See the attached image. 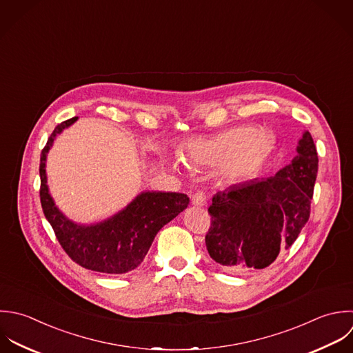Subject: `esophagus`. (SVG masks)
<instances>
[{"label": "esophagus", "instance_id": "esophagus-1", "mask_svg": "<svg viewBox=\"0 0 353 353\" xmlns=\"http://www.w3.org/2000/svg\"><path fill=\"white\" fill-rule=\"evenodd\" d=\"M191 202H192V205H195V206H203V205L206 203V195H205V192H202V191L195 192V194L192 195V198H191Z\"/></svg>", "mask_w": 353, "mask_h": 353}]
</instances>
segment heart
<instances>
[{"instance_id": "b5f03b06", "label": "heart", "mask_w": 353, "mask_h": 353, "mask_svg": "<svg viewBox=\"0 0 353 353\" xmlns=\"http://www.w3.org/2000/svg\"><path fill=\"white\" fill-rule=\"evenodd\" d=\"M272 150L271 134L254 126H236L212 137L188 141L180 157L196 165H220L223 177L241 181L252 176Z\"/></svg>"}]
</instances>
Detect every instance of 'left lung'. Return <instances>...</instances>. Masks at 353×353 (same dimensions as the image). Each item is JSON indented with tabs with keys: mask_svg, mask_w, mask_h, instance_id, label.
Returning <instances> with one entry per match:
<instances>
[{
	"mask_svg": "<svg viewBox=\"0 0 353 353\" xmlns=\"http://www.w3.org/2000/svg\"><path fill=\"white\" fill-rule=\"evenodd\" d=\"M318 162L314 139L305 130L297 155L275 176L219 191L208 210L212 225L205 242L210 257L232 274L271 265L310 219Z\"/></svg>",
	"mask_w": 353,
	"mask_h": 353,
	"instance_id": "1",
	"label": "left lung"
}]
</instances>
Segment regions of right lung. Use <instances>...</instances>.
<instances>
[{"mask_svg": "<svg viewBox=\"0 0 353 353\" xmlns=\"http://www.w3.org/2000/svg\"><path fill=\"white\" fill-rule=\"evenodd\" d=\"M78 117L54 128L41 152L39 198L43 214L68 257L81 267L103 274H126L144 260L159 230L187 209L190 198L180 192L144 191L125 209L94 224H78L54 205L46 179V155L57 134Z\"/></svg>", "mask_w": 353, "mask_h": 353, "instance_id": "add662e5", "label": "right lung"}]
</instances>
